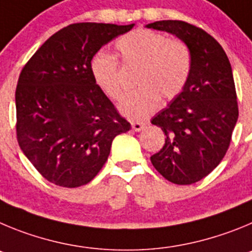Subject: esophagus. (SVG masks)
Here are the masks:
<instances>
[{
	"mask_svg": "<svg viewBox=\"0 0 252 252\" xmlns=\"http://www.w3.org/2000/svg\"><path fill=\"white\" fill-rule=\"evenodd\" d=\"M146 126V124L140 123V122H131V128H133V130L135 131H140L143 130V128Z\"/></svg>",
	"mask_w": 252,
	"mask_h": 252,
	"instance_id": "34e87169",
	"label": "esophagus"
}]
</instances>
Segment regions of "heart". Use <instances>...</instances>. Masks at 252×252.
<instances>
[{
	"instance_id": "b5f03b06",
	"label": "heart",
	"mask_w": 252,
	"mask_h": 252,
	"mask_svg": "<svg viewBox=\"0 0 252 252\" xmlns=\"http://www.w3.org/2000/svg\"><path fill=\"white\" fill-rule=\"evenodd\" d=\"M123 60L140 65L137 76L139 88L128 93L119 110L129 119H144L158 108L159 98H177L188 83L192 70L191 50L178 38L148 29H138L117 41ZM90 71L96 87L110 99L122 93L121 67L114 54L101 50L92 59Z\"/></svg>"
}]
</instances>
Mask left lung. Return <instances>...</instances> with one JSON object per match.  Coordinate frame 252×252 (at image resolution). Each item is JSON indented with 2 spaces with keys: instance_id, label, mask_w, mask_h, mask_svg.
<instances>
[{
  "instance_id": "obj_1",
  "label": "left lung",
  "mask_w": 252,
  "mask_h": 252,
  "mask_svg": "<svg viewBox=\"0 0 252 252\" xmlns=\"http://www.w3.org/2000/svg\"><path fill=\"white\" fill-rule=\"evenodd\" d=\"M146 27L172 33L191 50L187 85L151 121L165 135L151 162L169 182L192 185L216 168L230 146L239 118L232 69L221 45L199 27L177 20Z\"/></svg>"
}]
</instances>
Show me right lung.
<instances>
[{"label":"right lung","mask_w":252,"mask_h":252,"mask_svg":"<svg viewBox=\"0 0 252 252\" xmlns=\"http://www.w3.org/2000/svg\"><path fill=\"white\" fill-rule=\"evenodd\" d=\"M133 26L69 25L22 69L16 88L17 142L49 182L67 188L89 183L105 164L113 139L130 129L94 83L90 64L101 46Z\"/></svg>","instance_id":"obj_1"}]
</instances>
